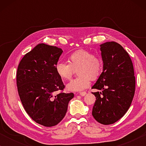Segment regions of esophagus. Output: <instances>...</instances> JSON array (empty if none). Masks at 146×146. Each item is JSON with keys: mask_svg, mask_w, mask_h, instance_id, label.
Returning a JSON list of instances; mask_svg holds the SVG:
<instances>
[{"mask_svg": "<svg viewBox=\"0 0 146 146\" xmlns=\"http://www.w3.org/2000/svg\"><path fill=\"white\" fill-rule=\"evenodd\" d=\"M79 94L82 96H85L86 94V92H81L79 93Z\"/></svg>", "mask_w": 146, "mask_h": 146, "instance_id": "34e87169", "label": "esophagus"}]
</instances>
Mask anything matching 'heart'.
I'll return each mask as SVG.
<instances>
[{"label": "heart", "mask_w": 146, "mask_h": 146, "mask_svg": "<svg viewBox=\"0 0 146 146\" xmlns=\"http://www.w3.org/2000/svg\"><path fill=\"white\" fill-rule=\"evenodd\" d=\"M68 62H58L56 65V71L59 77L64 80H69L74 70L78 76L67 84L70 91L79 92L87 88L90 80H96L103 69L102 59L99 55L92 54L84 49L76 50L68 57Z\"/></svg>", "instance_id": "1"}]
</instances>
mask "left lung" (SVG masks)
<instances>
[{
  "mask_svg": "<svg viewBox=\"0 0 146 146\" xmlns=\"http://www.w3.org/2000/svg\"><path fill=\"white\" fill-rule=\"evenodd\" d=\"M103 72L92 88L96 102L92 115L99 123L112 124L122 117L131 106L135 94V78L132 61L118 43L107 42L100 45Z\"/></svg>",
  "mask_w": 146,
  "mask_h": 146,
  "instance_id": "1",
  "label": "left lung"
}]
</instances>
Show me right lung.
<instances>
[{
  "label": "right lung",
  "instance_id": "right-lung-1",
  "mask_svg": "<svg viewBox=\"0 0 146 146\" xmlns=\"http://www.w3.org/2000/svg\"><path fill=\"white\" fill-rule=\"evenodd\" d=\"M62 50L39 44L20 62L17 85L24 108L36 122L46 127L57 125L65 116L73 93L63 92L65 86L56 65ZM60 91L56 95L55 92Z\"/></svg>",
  "mask_w": 146,
  "mask_h": 146
}]
</instances>
